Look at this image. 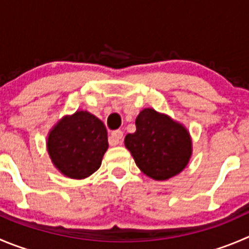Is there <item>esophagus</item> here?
Here are the masks:
<instances>
[{"instance_id": "34e87169", "label": "esophagus", "mask_w": 249, "mask_h": 249, "mask_svg": "<svg viewBox=\"0 0 249 249\" xmlns=\"http://www.w3.org/2000/svg\"><path fill=\"white\" fill-rule=\"evenodd\" d=\"M123 137V132L122 131H113L112 133H111L110 138H108V143H110V145H117V144H120L121 139H122Z\"/></svg>"}]
</instances>
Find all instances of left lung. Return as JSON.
Listing matches in <instances>:
<instances>
[{
    "label": "left lung",
    "instance_id": "8db88e82",
    "mask_svg": "<svg viewBox=\"0 0 249 249\" xmlns=\"http://www.w3.org/2000/svg\"><path fill=\"white\" fill-rule=\"evenodd\" d=\"M136 127L134 133L126 136L124 145L144 175L165 181L187 166L192 139L183 124L154 108H144L137 116Z\"/></svg>",
    "mask_w": 249,
    "mask_h": 249
}]
</instances>
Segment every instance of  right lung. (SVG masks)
Returning <instances> with one entry per match:
<instances>
[{"instance_id":"right-lung-1","label":"right lung","mask_w":249,"mask_h":249,"mask_svg":"<svg viewBox=\"0 0 249 249\" xmlns=\"http://www.w3.org/2000/svg\"><path fill=\"white\" fill-rule=\"evenodd\" d=\"M52 164L65 176L83 179L100 167L108 148L107 131L98 117L77 111L56 123L47 137Z\"/></svg>"}]
</instances>
